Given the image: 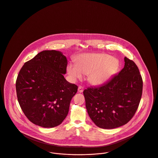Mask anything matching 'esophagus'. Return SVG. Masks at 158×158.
<instances>
[{"mask_svg": "<svg viewBox=\"0 0 158 158\" xmlns=\"http://www.w3.org/2000/svg\"><path fill=\"white\" fill-rule=\"evenodd\" d=\"M83 91H84V88H83V87L79 86V87H78V92H79V93H82Z\"/></svg>", "mask_w": 158, "mask_h": 158, "instance_id": "1", "label": "esophagus"}]
</instances>
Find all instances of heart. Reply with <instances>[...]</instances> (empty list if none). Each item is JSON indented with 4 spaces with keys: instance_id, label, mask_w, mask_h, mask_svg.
Here are the masks:
<instances>
[{
    "instance_id": "obj_1",
    "label": "heart",
    "mask_w": 158,
    "mask_h": 158,
    "mask_svg": "<svg viewBox=\"0 0 158 158\" xmlns=\"http://www.w3.org/2000/svg\"><path fill=\"white\" fill-rule=\"evenodd\" d=\"M119 68L118 59L103 53H84L77 58L76 63H69L67 72L73 81L83 77L94 85H101L108 81Z\"/></svg>"
}]
</instances>
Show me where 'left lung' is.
<instances>
[{"mask_svg":"<svg viewBox=\"0 0 158 158\" xmlns=\"http://www.w3.org/2000/svg\"><path fill=\"white\" fill-rule=\"evenodd\" d=\"M124 68L105 84L84 90L87 113L100 128L111 129L126 124L139 107L143 80L136 64L124 58Z\"/></svg>","mask_w":158,"mask_h":158,"instance_id":"obj_1","label":"left lung"}]
</instances>
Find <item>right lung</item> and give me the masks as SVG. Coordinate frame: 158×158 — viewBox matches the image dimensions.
Masks as SVG:
<instances>
[{
  "instance_id": "right-lung-1",
  "label": "right lung",
  "mask_w": 158,
  "mask_h": 158,
  "mask_svg": "<svg viewBox=\"0 0 158 158\" xmlns=\"http://www.w3.org/2000/svg\"><path fill=\"white\" fill-rule=\"evenodd\" d=\"M67 64L62 52L44 50L20 69L16 81L18 101L33 124L52 128L61 124L67 116L78 88L63 76Z\"/></svg>"
}]
</instances>
